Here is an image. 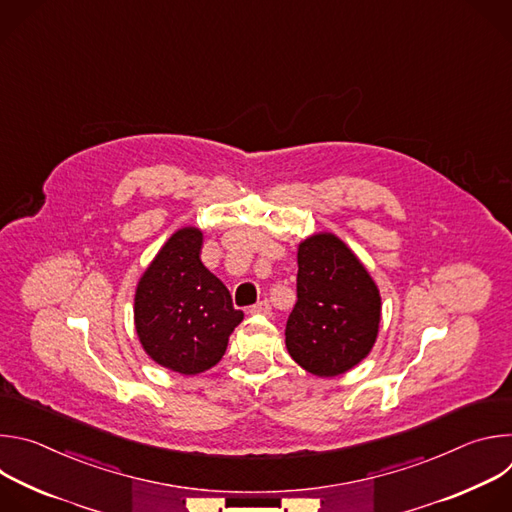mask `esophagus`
I'll return each instance as SVG.
<instances>
[{
	"instance_id": "obj_1",
	"label": "esophagus",
	"mask_w": 512,
	"mask_h": 512,
	"mask_svg": "<svg viewBox=\"0 0 512 512\" xmlns=\"http://www.w3.org/2000/svg\"><path fill=\"white\" fill-rule=\"evenodd\" d=\"M251 314H261V316H269L271 314V304L267 302V300H261L259 304H255V306H251V310H249Z\"/></svg>"
}]
</instances>
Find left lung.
<instances>
[{
  "label": "left lung",
  "mask_w": 512,
  "mask_h": 512,
  "mask_svg": "<svg viewBox=\"0 0 512 512\" xmlns=\"http://www.w3.org/2000/svg\"><path fill=\"white\" fill-rule=\"evenodd\" d=\"M379 322V289L356 255L330 233L306 239L298 251V302L285 324L291 358L312 375H342L371 352Z\"/></svg>",
  "instance_id": "8db88e82"
}]
</instances>
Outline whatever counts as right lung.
<instances>
[{"label": "right lung", "instance_id": "add662e5", "mask_svg": "<svg viewBox=\"0 0 512 512\" xmlns=\"http://www.w3.org/2000/svg\"><path fill=\"white\" fill-rule=\"evenodd\" d=\"M202 233H174L135 291V330L143 350L180 375L202 373L223 358L241 324L227 285L200 261Z\"/></svg>", "mask_w": 512, "mask_h": 512}]
</instances>
